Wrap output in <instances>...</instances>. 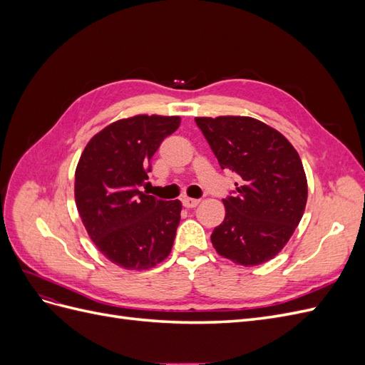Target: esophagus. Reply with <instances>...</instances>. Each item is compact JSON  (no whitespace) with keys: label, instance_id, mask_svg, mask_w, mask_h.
<instances>
[{"label":"esophagus","instance_id":"obj_1","mask_svg":"<svg viewBox=\"0 0 365 365\" xmlns=\"http://www.w3.org/2000/svg\"><path fill=\"white\" fill-rule=\"evenodd\" d=\"M181 202H182V205L185 208H195L197 204H200V200H192V197H182Z\"/></svg>","mask_w":365,"mask_h":365}]
</instances>
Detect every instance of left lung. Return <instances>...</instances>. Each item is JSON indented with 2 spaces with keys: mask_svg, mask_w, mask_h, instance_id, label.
Here are the masks:
<instances>
[{
  "mask_svg": "<svg viewBox=\"0 0 365 365\" xmlns=\"http://www.w3.org/2000/svg\"><path fill=\"white\" fill-rule=\"evenodd\" d=\"M222 169L235 170L236 195L212 233L219 256L242 267L274 259L303 217L307 180L298 152L277 129L244 115L195 117Z\"/></svg>",
  "mask_w": 365,
  "mask_h": 365,
  "instance_id": "1",
  "label": "left lung"
}]
</instances>
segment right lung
Masks as SVG:
<instances>
[{
  "mask_svg": "<svg viewBox=\"0 0 365 365\" xmlns=\"http://www.w3.org/2000/svg\"><path fill=\"white\" fill-rule=\"evenodd\" d=\"M180 123L178 115L155 114L117 120L88 141L77 163V212L98 251L120 268L149 269L172 251L181 202L155 200L138 187Z\"/></svg>",
  "mask_w": 365,
  "mask_h": 365,
  "instance_id": "obj_1",
  "label": "right lung"
}]
</instances>
